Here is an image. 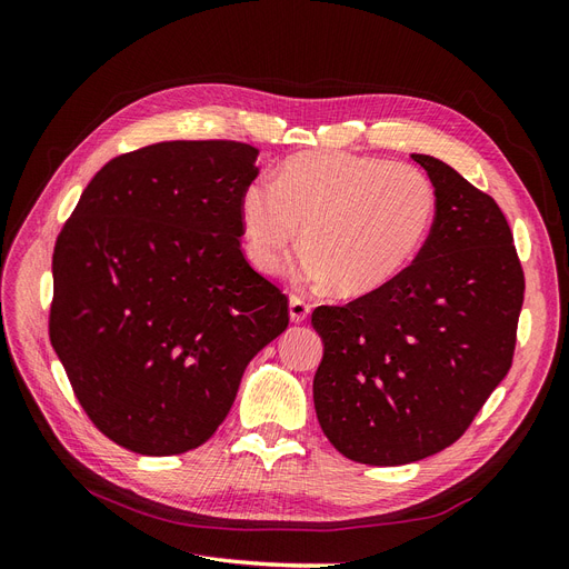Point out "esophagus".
Listing matches in <instances>:
<instances>
[{"mask_svg":"<svg viewBox=\"0 0 569 569\" xmlns=\"http://www.w3.org/2000/svg\"><path fill=\"white\" fill-rule=\"evenodd\" d=\"M311 313V306H308L303 299L299 297H289V318L291 322H303Z\"/></svg>","mask_w":569,"mask_h":569,"instance_id":"obj_1","label":"esophagus"}]
</instances>
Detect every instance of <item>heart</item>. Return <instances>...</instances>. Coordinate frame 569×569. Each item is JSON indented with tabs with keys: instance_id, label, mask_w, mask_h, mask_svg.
Wrapping results in <instances>:
<instances>
[{
	"instance_id": "1",
	"label": "heart",
	"mask_w": 569,
	"mask_h": 569,
	"mask_svg": "<svg viewBox=\"0 0 569 569\" xmlns=\"http://www.w3.org/2000/svg\"><path fill=\"white\" fill-rule=\"evenodd\" d=\"M437 213L435 187L422 170L347 151L291 157L278 180H253L239 199L251 266L274 274L287 251L303 253V284L335 282L341 297H366L410 266Z\"/></svg>"
}]
</instances>
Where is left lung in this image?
<instances>
[{
	"label": "left lung",
	"instance_id": "8db88e82",
	"mask_svg": "<svg viewBox=\"0 0 569 569\" xmlns=\"http://www.w3.org/2000/svg\"><path fill=\"white\" fill-rule=\"evenodd\" d=\"M437 194L420 253L387 287L318 306L313 403L335 449L406 465L462 437L510 370L525 272L498 203L458 170L412 153Z\"/></svg>",
	"mask_w": 569,
	"mask_h": 569
}]
</instances>
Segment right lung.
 Segmentation results:
<instances>
[{
	"label": "right lung",
	"mask_w": 569,
	"mask_h": 569,
	"mask_svg": "<svg viewBox=\"0 0 569 569\" xmlns=\"http://www.w3.org/2000/svg\"><path fill=\"white\" fill-rule=\"evenodd\" d=\"M256 157L228 140L123 153L57 239L51 347L90 420L128 451L209 441L249 360L287 330V297L239 247Z\"/></svg>",
	"instance_id": "add662e5"
}]
</instances>
